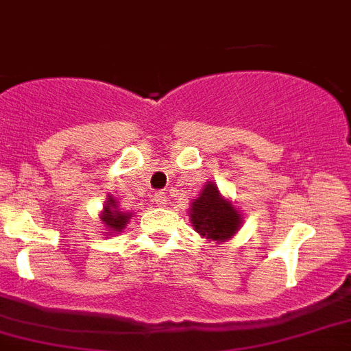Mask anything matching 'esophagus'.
<instances>
[{
	"mask_svg": "<svg viewBox=\"0 0 351 351\" xmlns=\"http://www.w3.org/2000/svg\"><path fill=\"white\" fill-rule=\"evenodd\" d=\"M167 194L166 193H155V203L157 205H160V207H164V205H167Z\"/></svg>",
	"mask_w": 351,
	"mask_h": 351,
	"instance_id": "obj_1",
	"label": "esophagus"
}]
</instances>
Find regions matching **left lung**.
Wrapping results in <instances>:
<instances>
[{"label":"left lung","instance_id":"left-lung-1","mask_svg":"<svg viewBox=\"0 0 351 351\" xmlns=\"http://www.w3.org/2000/svg\"><path fill=\"white\" fill-rule=\"evenodd\" d=\"M189 217L194 230L202 237L217 243L230 239L243 225L241 212L232 205V202L221 196L214 182H207L198 198L191 203Z\"/></svg>","mask_w":351,"mask_h":351}]
</instances>
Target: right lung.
<instances>
[{"mask_svg":"<svg viewBox=\"0 0 351 351\" xmlns=\"http://www.w3.org/2000/svg\"><path fill=\"white\" fill-rule=\"evenodd\" d=\"M132 217V212H119L117 210V202L112 196H108L107 202H105V207L101 212V221L103 225L107 226L108 235L121 232L128 225V221Z\"/></svg>","mask_w":351,"mask_h":351,"instance_id":"1","label":"right lung"}]
</instances>
